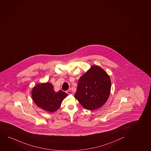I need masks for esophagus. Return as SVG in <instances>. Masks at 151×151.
I'll return each instance as SVG.
<instances>
[{"label":"esophagus","mask_w":151,"mask_h":151,"mask_svg":"<svg viewBox=\"0 0 151 151\" xmlns=\"http://www.w3.org/2000/svg\"><path fill=\"white\" fill-rule=\"evenodd\" d=\"M66 93H67V94H73V92L70 91V90H67V91H66Z\"/></svg>","instance_id":"esophagus-1"}]
</instances>
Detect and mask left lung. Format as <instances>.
Returning <instances> with one entry per match:
<instances>
[{"mask_svg": "<svg viewBox=\"0 0 151 151\" xmlns=\"http://www.w3.org/2000/svg\"><path fill=\"white\" fill-rule=\"evenodd\" d=\"M111 84L110 78L105 71L93 65L79 79L75 98L85 109H98L107 101Z\"/></svg>", "mask_w": 151, "mask_h": 151, "instance_id": "8db88e82", "label": "left lung"}]
</instances>
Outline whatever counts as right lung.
<instances>
[{"instance_id": "1", "label": "right lung", "mask_w": 151, "mask_h": 151, "mask_svg": "<svg viewBox=\"0 0 151 151\" xmlns=\"http://www.w3.org/2000/svg\"><path fill=\"white\" fill-rule=\"evenodd\" d=\"M32 99L38 107L45 111L53 112L59 108L63 99L68 94L59 90L55 92L50 83L37 85L32 89Z\"/></svg>"}]
</instances>
